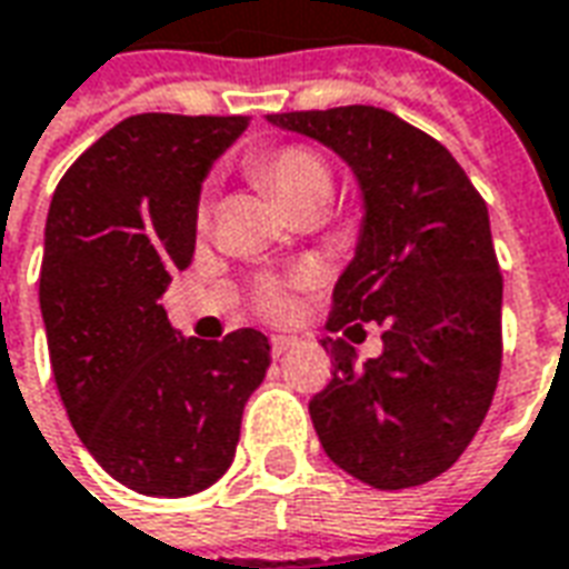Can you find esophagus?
<instances>
[{
  "mask_svg": "<svg viewBox=\"0 0 569 569\" xmlns=\"http://www.w3.org/2000/svg\"><path fill=\"white\" fill-rule=\"evenodd\" d=\"M297 342H300L297 336L276 333V336H272V355H276V358H281V355H284V351H290V348L297 346Z\"/></svg>",
  "mask_w": 569,
  "mask_h": 569,
  "instance_id": "1",
  "label": "esophagus"
}]
</instances>
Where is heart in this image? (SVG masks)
<instances>
[{
	"mask_svg": "<svg viewBox=\"0 0 569 569\" xmlns=\"http://www.w3.org/2000/svg\"><path fill=\"white\" fill-rule=\"evenodd\" d=\"M248 172L269 197L279 202L281 209L293 214V211L306 209V206H327V199L333 193V178L327 163L302 144H281V148H269V151H257L248 160ZM209 218V206L202 202L199 209V221ZM260 306L267 312H281L288 306V297L279 284H263L260 290Z\"/></svg>",
	"mask_w": 569,
	"mask_h": 569,
	"instance_id": "heart-1",
	"label": "heart"
}]
</instances>
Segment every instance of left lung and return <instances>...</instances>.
<instances>
[{
    "instance_id": "obj_1",
    "label": "left lung",
    "mask_w": 569,
    "mask_h": 569,
    "mask_svg": "<svg viewBox=\"0 0 569 569\" xmlns=\"http://www.w3.org/2000/svg\"><path fill=\"white\" fill-rule=\"evenodd\" d=\"M342 157L363 197L358 248L333 288L327 330L385 327L379 358L358 363L325 339L333 379L309 403L336 467L400 491L446 472L495 400L503 276L488 206L437 139L376 106L267 114Z\"/></svg>"
}]
</instances>
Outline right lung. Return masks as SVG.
<instances>
[{
    "mask_svg": "<svg viewBox=\"0 0 569 569\" xmlns=\"http://www.w3.org/2000/svg\"><path fill=\"white\" fill-rule=\"evenodd\" d=\"M248 118L132 114L53 190L39 302L53 379L84 449L148 497L206 491L233 463L269 339L181 336L160 306L197 244L199 190Z\"/></svg>",
    "mask_w": 569,
    "mask_h": 569,
    "instance_id": "right-lung-1",
    "label": "right lung"
}]
</instances>
